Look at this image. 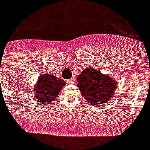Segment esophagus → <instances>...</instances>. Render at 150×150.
Wrapping results in <instances>:
<instances>
[{"label":"esophagus","instance_id":"esophagus-1","mask_svg":"<svg viewBox=\"0 0 150 150\" xmlns=\"http://www.w3.org/2000/svg\"><path fill=\"white\" fill-rule=\"evenodd\" d=\"M75 82V78H71V79H70L69 80V83H70V84H74Z\"/></svg>","mask_w":150,"mask_h":150}]
</instances>
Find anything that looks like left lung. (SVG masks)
<instances>
[{
  "label": "left lung",
  "mask_w": 150,
  "mask_h": 150,
  "mask_svg": "<svg viewBox=\"0 0 150 150\" xmlns=\"http://www.w3.org/2000/svg\"><path fill=\"white\" fill-rule=\"evenodd\" d=\"M76 80L77 87L84 98L96 106L106 103L114 96L117 88L115 79L92 68L82 70Z\"/></svg>",
  "instance_id": "8db88e82"
}]
</instances>
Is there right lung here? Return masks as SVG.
I'll list each match as a JSON object with an SVG mask.
<instances>
[{
  "mask_svg": "<svg viewBox=\"0 0 150 150\" xmlns=\"http://www.w3.org/2000/svg\"><path fill=\"white\" fill-rule=\"evenodd\" d=\"M66 85L62 79L52 74H42L40 75L32 90L33 96L38 104H51L58 97L59 92Z\"/></svg>",
  "mask_w": 150,
  "mask_h": 150,
  "instance_id": "obj_1",
  "label": "right lung"
}]
</instances>
